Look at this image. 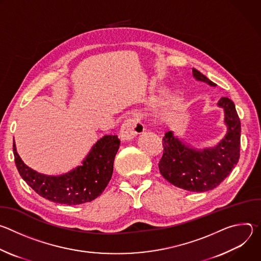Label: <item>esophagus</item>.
<instances>
[{
    "label": "esophagus",
    "instance_id": "1",
    "mask_svg": "<svg viewBox=\"0 0 261 261\" xmlns=\"http://www.w3.org/2000/svg\"><path fill=\"white\" fill-rule=\"evenodd\" d=\"M144 131V126L141 123V119L137 117H133L128 119L123 123L120 129V137L123 141H128L133 139L136 135L142 133Z\"/></svg>",
    "mask_w": 261,
    "mask_h": 261
}]
</instances>
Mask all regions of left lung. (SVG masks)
Listing matches in <instances>:
<instances>
[{
	"label": "left lung",
	"instance_id": "obj_1",
	"mask_svg": "<svg viewBox=\"0 0 261 261\" xmlns=\"http://www.w3.org/2000/svg\"><path fill=\"white\" fill-rule=\"evenodd\" d=\"M193 76L215 87L198 70L193 68ZM218 105L224 109L227 133L216 146L195 150L173 136L172 131L163 137V155L159 170L163 177L180 189L204 192L216 188L234 168L240 158L241 121L234 103L222 97Z\"/></svg>",
	"mask_w": 261,
	"mask_h": 261
}]
</instances>
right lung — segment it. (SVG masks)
I'll list each match as a JSON object with an SVG mask.
<instances>
[{"label": "right lung", "mask_w": 261, "mask_h": 261, "mask_svg": "<svg viewBox=\"0 0 261 261\" xmlns=\"http://www.w3.org/2000/svg\"><path fill=\"white\" fill-rule=\"evenodd\" d=\"M117 135H105L92 147L83 165L62 175H45L27 166L16 152L14 161L22 179L40 196L61 204L76 205L94 200L102 194L114 171L120 147Z\"/></svg>", "instance_id": "obj_1"}]
</instances>
